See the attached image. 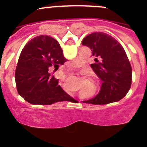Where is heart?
Wrapping results in <instances>:
<instances>
[{"instance_id": "1", "label": "heart", "mask_w": 147, "mask_h": 147, "mask_svg": "<svg viewBox=\"0 0 147 147\" xmlns=\"http://www.w3.org/2000/svg\"><path fill=\"white\" fill-rule=\"evenodd\" d=\"M80 65H81V61H80V60H77V61L74 62L73 64H72V66H71V68H77Z\"/></svg>"}]
</instances>
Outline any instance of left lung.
<instances>
[{"label":"left lung","mask_w":147,"mask_h":147,"mask_svg":"<svg viewBox=\"0 0 147 147\" xmlns=\"http://www.w3.org/2000/svg\"><path fill=\"white\" fill-rule=\"evenodd\" d=\"M82 45L91 49L95 61L91 67L102 81L98 94L82 102L106 105L121 100L131 87V67L121 44L111 35L97 32L85 37Z\"/></svg>","instance_id":"8db88e82"}]
</instances>
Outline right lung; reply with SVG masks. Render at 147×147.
Instances as JSON below:
<instances>
[{"mask_svg": "<svg viewBox=\"0 0 147 147\" xmlns=\"http://www.w3.org/2000/svg\"><path fill=\"white\" fill-rule=\"evenodd\" d=\"M66 61L56 40L47 35L34 38L25 45L16 67L18 92L32 105H49L73 99L48 72Z\"/></svg>", "mask_w": 147, "mask_h": 147, "instance_id": "right-lung-1", "label": "right lung"}]
</instances>
